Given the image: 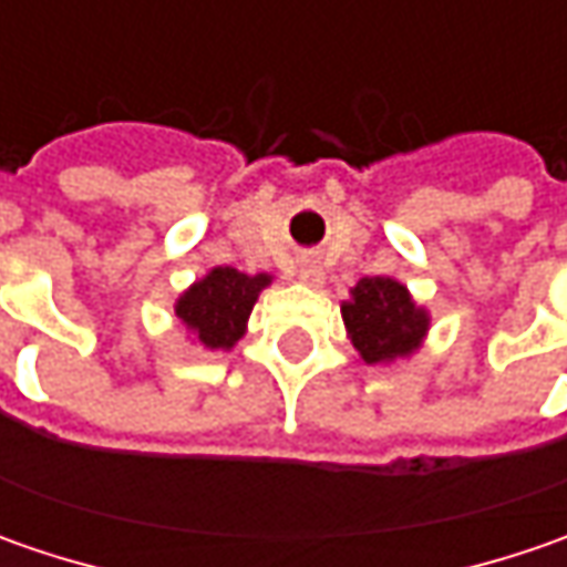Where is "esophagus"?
<instances>
[{"instance_id": "obj_1", "label": "esophagus", "mask_w": 567, "mask_h": 567, "mask_svg": "<svg viewBox=\"0 0 567 567\" xmlns=\"http://www.w3.org/2000/svg\"><path fill=\"white\" fill-rule=\"evenodd\" d=\"M296 277H299L302 284H309V287H321V284H324V271H321V265H318L316 258H299Z\"/></svg>"}]
</instances>
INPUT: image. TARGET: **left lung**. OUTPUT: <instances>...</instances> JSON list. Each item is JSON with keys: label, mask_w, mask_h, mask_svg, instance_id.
I'll list each match as a JSON object with an SVG mask.
<instances>
[{"label": "left lung", "mask_w": 567, "mask_h": 567, "mask_svg": "<svg viewBox=\"0 0 567 567\" xmlns=\"http://www.w3.org/2000/svg\"><path fill=\"white\" fill-rule=\"evenodd\" d=\"M340 316L365 365L413 357L429 331V312L391 277H362L340 306Z\"/></svg>", "instance_id": "obj_1"}]
</instances>
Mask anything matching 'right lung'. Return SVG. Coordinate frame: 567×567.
<instances>
[{
	"label": "right lung",
	"mask_w": 567,
	"mask_h": 567,
	"mask_svg": "<svg viewBox=\"0 0 567 567\" xmlns=\"http://www.w3.org/2000/svg\"><path fill=\"white\" fill-rule=\"evenodd\" d=\"M271 284V274H243L214 268L176 299V318L192 340L205 350H229L246 334V321L258 293Z\"/></svg>",
	"instance_id": "add662e5"
}]
</instances>
